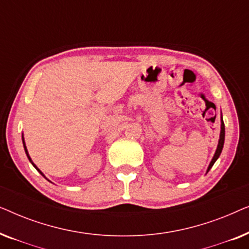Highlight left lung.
<instances>
[{"label":"left lung","instance_id":"left-lung-1","mask_svg":"<svg viewBox=\"0 0 249 249\" xmlns=\"http://www.w3.org/2000/svg\"><path fill=\"white\" fill-rule=\"evenodd\" d=\"M224 132H226V131H224V124H223V120H222V118H221V131H220V139H219V144H217L216 151H215V153H214V156H213L212 161H211V163H210L209 168H207V171H206V173L210 171L211 168H212L213 164H214V163H215L216 160L219 159V156H220V154H221V152H222L223 144H224Z\"/></svg>","mask_w":249,"mask_h":249}]
</instances>
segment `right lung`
Segmentation results:
<instances>
[{"label":"right lung","instance_id":"add662e5","mask_svg":"<svg viewBox=\"0 0 249 249\" xmlns=\"http://www.w3.org/2000/svg\"><path fill=\"white\" fill-rule=\"evenodd\" d=\"M22 142H23V148H25V152H26V154H27V158H28V159H29V161H30V163H32V164H33L34 166H35V168H36V170H37V171H39V173H40V175H43V173H42V171H40V170H39L38 168H37V166H36L35 164H34V162L32 161V159H30V156H29V154H28V151H27V147H26L25 141H23V135H22ZM43 176H44V175H43Z\"/></svg>","mask_w":249,"mask_h":249}]
</instances>
